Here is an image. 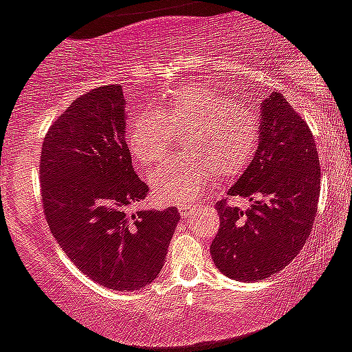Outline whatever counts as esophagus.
Listing matches in <instances>:
<instances>
[{"label":"esophagus","mask_w":352,"mask_h":352,"mask_svg":"<svg viewBox=\"0 0 352 352\" xmlns=\"http://www.w3.org/2000/svg\"><path fill=\"white\" fill-rule=\"evenodd\" d=\"M178 210H179V214H182V216H188V212H190V210H192V206H186V204H182V206L178 207Z\"/></svg>","instance_id":"1"}]
</instances>
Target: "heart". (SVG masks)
Wrapping results in <instances>:
<instances>
[{"label":"heart","mask_w":352,"mask_h":352,"mask_svg":"<svg viewBox=\"0 0 352 352\" xmlns=\"http://www.w3.org/2000/svg\"><path fill=\"white\" fill-rule=\"evenodd\" d=\"M183 131L186 150L174 162L150 174L153 197L162 204L188 202L210 176L242 173L259 146L261 120L249 103L202 86H182L157 110H145L128 128L126 142L135 164L150 169L173 146V133Z\"/></svg>","instance_id":"b5f03b06"}]
</instances>
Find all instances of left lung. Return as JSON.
I'll use <instances>...</instances> for the list:
<instances>
[{
  "label": "left lung",
  "instance_id": "8db88e82",
  "mask_svg": "<svg viewBox=\"0 0 352 352\" xmlns=\"http://www.w3.org/2000/svg\"><path fill=\"white\" fill-rule=\"evenodd\" d=\"M243 196L253 202L240 211L228 202ZM320 197V160L306 120L282 93L261 105V140L245 173L216 204L219 230L210 256L221 273L256 282L292 263L311 235Z\"/></svg>",
  "mask_w": 352,
  "mask_h": 352
}]
</instances>
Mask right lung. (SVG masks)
Instances as JSON below:
<instances>
[{
  "mask_svg": "<svg viewBox=\"0 0 352 352\" xmlns=\"http://www.w3.org/2000/svg\"><path fill=\"white\" fill-rule=\"evenodd\" d=\"M119 85L74 100L50 126L39 182L46 223L65 256L112 290H138L157 278L174 228L176 207L135 210L148 193L124 138Z\"/></svg>",
  "mask_w": 352,
  "mask_h": 352,
  "instance_id": "obj_1",
  "label": "right lung"
}]
</instances>
